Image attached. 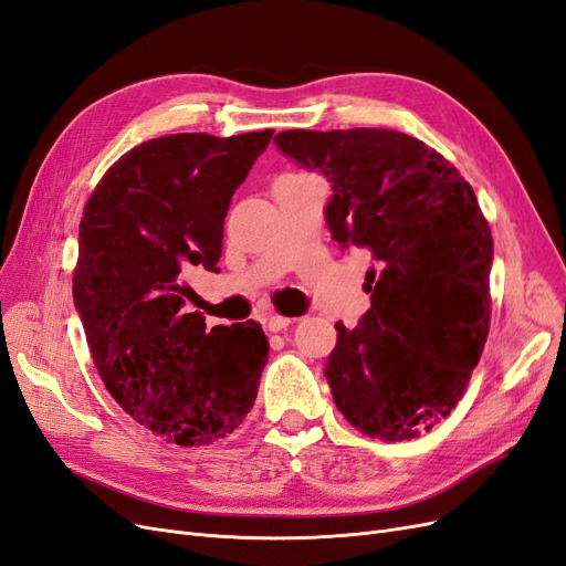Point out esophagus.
<instances>
[{
	"label": "esophagus",
	"mask_w": 566,
	"mask_h": 566,
	"mask_svg": "<svg viewBox=\"0 0 566 566\" xmlns=\"http://www.w3.org/2000/svg\"><path fill=\"white\" fill-rule=\"evenodd\" d=\"M293 323H295V318L273 314V316H269V318H266V328H269L271 333H281V331H285V328H287V325H293Z\"/></svg>",
	"instance_id": "esophagus-1"
}]
</instances>
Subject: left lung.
<instances>
[{"mask_svg": "<svg viewBox=\"0 0 566 566\" xmlns=\"http://www.w3.org/2000/svg\"><path fill=\"white\" fill-rule=\"evenodd\" d=\"M273 142L331 181L333 238L375 262L370 310L352 331L335 323L323 370L339 413L385 441L430 432L460 401L489 335L493 238L472 186L394 129H287Z\"/></svg>", "mask_w": 566, "mask_h": 566, "instance_id": "8db88e82", "label": "left lung"}]
</instances>
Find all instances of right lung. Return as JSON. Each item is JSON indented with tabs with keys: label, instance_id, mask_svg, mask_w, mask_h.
Returning a JSON list of instances; mask_svg holds the SVG:
<instances>
[{
	"label": "right lung",
	"instance_id": "add662e5",
	"mask_svg": "<svg viewBox=\"0 0 566 566\" xmlns=\"http://www.w3.org/2000/svg\"><path fill=\"white\" fill-rule=\"evenodd\" d=\"M273 129L169 134L125 153L84 205L73 300L94 366L136 422L208 447L245 420L269 342L260 323L186 314L193 266L219 271L224 217Z\"/></svg>",
	"mask_w": 566,
	"mask_h": 566
}]
</instances>
